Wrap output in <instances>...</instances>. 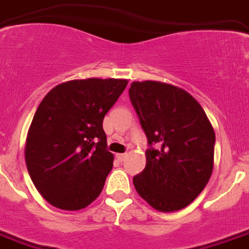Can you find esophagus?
Listing matches in <instances>:
<instances>
[{"mask_svg": "<svg viewBox=\"0 0 249 249\" xmlns=\"http://www.w3.org/2000/svg\"><path fill=\"white\" fill-rule=\"evenodd\" d=\"M127 157V154H116V159L118 161H123Z\"/></svg>", "mask_w": 249, "mask_h": 249, "instance_id": "esophagus-1", "label": "esophagus"}]
</instances>
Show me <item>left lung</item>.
<instances>
[{"label": "left lung", "instance_id": "8db88e82", "mask_svg": "<svg viewBox=\"0 0 249 249\" xmlns=\"http://www.w3.org/2000/svg\"><path fill=\"white\" fill-rule=\"evenodd\" d=\"M129 98L148 143L146 167L133 178L136 191L159 212L188 207L209 181L215 133L199 102L179 87L133 82Z\"/></svg>", "mask_w": 249, "mask_h": 249}]
</instances>
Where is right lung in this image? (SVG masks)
Masks as SVG:
<instances>
[{
    "mask_svg": "<svg viewBox=\"0 0 249 249\" xmlns=\"http://www.w3.org/2000/svg\"><path fill=\"white\" fill-rule=\"evenodd\" d=\"M127 79H75L44 97L30 124L25 160L41 196L55 208L80 210L97 199L113 166L103 118Z\"/></svg>",
    "mask_w": 249,
    "mask_h": 249,
    "instance_id": "add662e5",
    "label": "right lung"
}]
</instances>
